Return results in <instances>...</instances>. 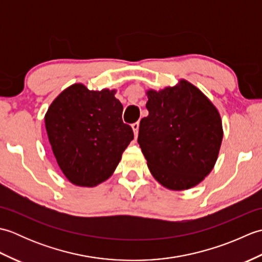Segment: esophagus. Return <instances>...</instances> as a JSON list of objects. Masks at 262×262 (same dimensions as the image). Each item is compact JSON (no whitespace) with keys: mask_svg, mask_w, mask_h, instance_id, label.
<instances>
[{"mask_svg":"<svg viewBox=\"0 0 262 262\" xmlns=\"http://www.w3.org/2000/svg\"><path fill=\"white\" fill-rule=\"evenodd\" d=\"M132 128H133V130H134L135 137H137V135H138V129H140V124H138V122H134V124L132 125Z\"/></svg>","mask_w":262,"mask_h":262,"instance_id":"obj_1","label":"esophagus"}]
</instances>
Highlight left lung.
I'll list each match as a JSON object with an SVG mask.
<instances>
[{
  "mask_svg": "<svg viewBox=\"0 0 262 262\" xmlns=\"http://www.w3.org/2000/svg\"><path fill=\"white\" fill-rule=\"evenodd\" d=\"M148 116L138 144L155 180L170 190H187L207 177L219 158L223 126L213 102L187 80L146 91Z\"/></svg>",
  "mask_w": 262,
  "mask_h": 262,
  "instance_id": "obj_1",
  "label": "left lung"
}]
</instances>
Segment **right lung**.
<instances>
[{
	"label": "right lung",
	"instance_id": "right-lung-1",
	"mask_svg": "<svg viewBox=\"0 0 262 262\" xmlns=\"http://www.w3.org/2000/svg\"><path fill=\"white\" fill-rule=\"evenodd\" d=\"M115 94L116 90L93 91L75 83L55 98L45 115L55 159L75 186L96 187L107 180L134 138Z\"/></svg>",
	"mask_w": 262,
	"mask_h": 262
}]
</instances>
